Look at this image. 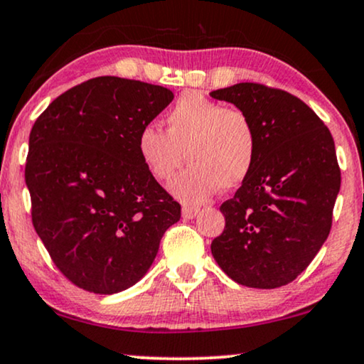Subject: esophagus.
Returning a JSON list of instances; mask_svg holds the SVG:
<instances>
[{"instance_id": "esophagus-1", "label": "esophagus", "mask_w": 364, "mask_h": 364, "mask_svg": "<svg viewBox=\"0 0 364 364\" xmlns=\"http://www.w3.org/2000/svg\"><path fill=\"white\" fill-rule=\"evenodd\" d=\"M197 214H199V209L197 207H182V217L183 219H193Z\"/></svg>"}]
</instances>
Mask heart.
<instances>
[{"mask_svg": "<svg viewBox=\"0 0 364 364\" xmlns=\"http://www.w3.org/2000/svg\"><path fill=\"white\" fill-rule=\"evenodd\" d=\"M164 122L165 132L154 125L141 127L136 154L159 182H167L187 159L191 165L171 182L173 197L183 204H202L220 187H237L251 173L257 135L240 108L187 93L165 113Z\"/></svg>", "mask_w": 364, "mask_h": 364, "instance_id": "b5f03b06", "label": "heart"}]
</instances>
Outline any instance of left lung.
I'll return each mask as SVG.
<instances>
[{
    "label": "left lung",
    "mask_w": 364,
    "mask_h": 364,
    "mask_svg": "<svg viewBox=\"0 0 364 364\" xmlns=\"http://www.w3.org/2000/svg\"><path fill=\"white\" fill-rule=\"evenodd\" d=\"M252 120L257 157L220 205L224 232L210 251L230 279L274 289L294 281L328 239L341 172L328 127L299 98L259 83L210 93Z\"/></svg>",
    "instance_id": "obj_1"
}]
</instances>
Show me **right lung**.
Segmentation results:
<instances>
[{
  "instance_id": "right-lung-1",
  "label": "right lung",
  "mask_w": 364,
  "mask_h": 364,
  "mask_svg": "<svg viewBox=\"0 0 364 364\" xmlns=\"http://www.w3.org/2000/svg\"><path fill=\"white\" fill-rule=\"evenodd\" d=\"M173 100L168 88L98 77L38 117L25 168L36 234L55 266L95 294L147 274L181 205L150 176L136 135Z\"/></svg>"
}]
</instances>
